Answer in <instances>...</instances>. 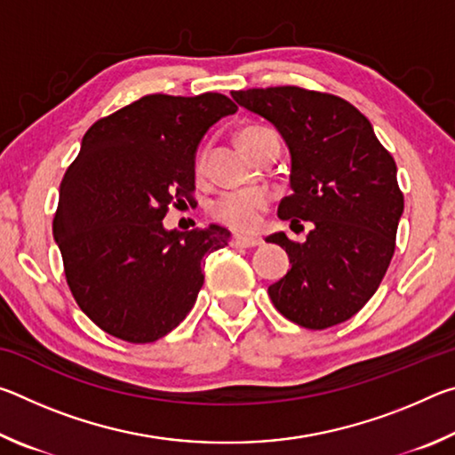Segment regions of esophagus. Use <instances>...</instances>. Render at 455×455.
Instances as JSON below:
<instances>
[{"label": "esophagus", "instance_id": "esophagus-1", "mask_svg": "<svg viewBox=\"0 0 455 455\" xmlns=\"http://www.w3.org/2000/svg\"><path fill=\"white\" fill-rule=\"evenodd\" d=\"M230 244L238 246V249H252V246L263 244V238L260 236H233L230 238Z\"/></svg>", "mask_w": 455, "mask_h": 455}]
</instances>
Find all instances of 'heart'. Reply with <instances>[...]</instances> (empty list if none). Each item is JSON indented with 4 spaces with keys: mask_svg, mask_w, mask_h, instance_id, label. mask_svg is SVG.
Segmentation results:
<instances>
[{
    "mask_svg": "<svg viewBox=\"0 0 455 455\" xmlns=\"http://www.w3.org/2000/svg\"><path fill=\"white\" fill-rule=\"evenodd\" d=\"M238 144L243 146L246 154H255L260 144L268 138H276L273 130L263 126H246L238 132ZM268 195L259 188L233 190L220 195L211 204V217L236 233H251L259 225L260 214L267 211Z\"/></svg>",
    "mask_w": 455,
    "mask_h": 455,
    "instance_id": "b5f03b06",
    "label": "heart"
}]
</instances>
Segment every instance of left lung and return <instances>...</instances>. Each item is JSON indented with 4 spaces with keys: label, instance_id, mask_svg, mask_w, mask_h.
<instances>
[{
    "label": "left lung",
    "instance_id": "8db88e82",
    "mask_svg": "<svg viewBox=\"0 0 455 455\" xmlns=\"http://www.w3.org/2000/svg\"><path fill=\"white\" fill-rule=\"evenodd\" d=\"M238 106L279 130L291 152V188L279 219L311 220L305 243L275 233L291 271L268 287L283 317L305 329L351 319L379 287L403 212L397 166L371 122L347 100L299 86L233 92Z\"/></svg>",
    "mask_w": 455,
    "mask_h": 455
}]
</instances>
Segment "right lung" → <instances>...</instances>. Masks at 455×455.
<instances>
[{
  "mask_svg": "<svg viewBox=\"0 0 455 455\" xmlns=\"http://www.w3.org/2000/svg\"><path fill=\"white\" fill-rule=\"evenodd\" d=\"M236 110L217 92L150 94L84 134L60 184L53 238L76 303L106 333L152 343L195 307L204 259L230 233L166 230L163 219L171 204L192 200L206 130Z\"/></svg>",
  "mask_w": 455,
  "mask_h": 455,
  "instance_id": "1",
  "label": "right lung"
}]
</instances>
